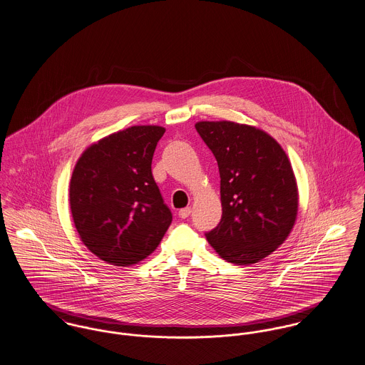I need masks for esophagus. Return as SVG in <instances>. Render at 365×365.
Segmentation results:
<instances>
[{
  "label": "esophagus",
  "instance_id": "esophagus-1",
  "mask_svg": "<svg viewBox=\"0 0 365 365\" xmlns=\"http://www.w3.org/2000/svg\"><path fill=\"white\" fill-rule=\"evenodd\" d=\"M190 215H191V207H184V209H181V210L178 212V216H180L181 219H187Z\"/></svg>",
  "mask_w": 365,
  "mask_h": 365
}]
</instances>
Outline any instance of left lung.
I'll return each instance as SVG.
<instances>
[{
    "label": "left lung",
    "mask_w": 365,
    "mask_h": 365,
    "mask_svg": "<svg viewBox=\"0 0 365 365\" xmlns=\"http://www.w3.org/2000/svg\"><path fill=\"white\" fill-rule=\"evenodd\" d=\"M217 160L222 220L206 232L225 261L251 265L282 245L297 219L299 188L292 163L269 133L232 121H199Z\"/></svg>",
    "instance_id": "1"
}]
</instances>
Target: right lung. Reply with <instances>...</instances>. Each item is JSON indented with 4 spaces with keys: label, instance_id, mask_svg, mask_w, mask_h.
<instances>
[{
    "label": "right lung",
    "instance_id": "1",
    "mask_svg": "<svg viewBox=\"0 0 365 365\" xmlns=\"http://www.w3.org/2000/svg\"><path fill=\"white\" fill-rule=\"evenodd\" d=\"M166 130L133 125L92 143L69 182V206L82 242L101 261L131 266L149 257L171 223L152 175V159Z\"/></svg>",
    "mask_w": 365,
    "mask_h": 365
}]
</instances>
